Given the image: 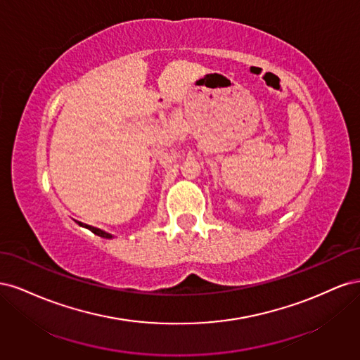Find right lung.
Listing matches in <instances>:
<instances>
[{
	"label": "right lung",
	"instance_id": "1",
	"mask_svg": "<svg viewBox=\"0 0 360 360\" xmlns=\"http://www.w3.org/2000/svg\"><path fill=\"white\" fill-rule=\"evenodd\" d=\"M81 226H84V228H86V230H90L91 233H94L96 236H99V237H103V238H112V234H110V233H106V231H103V230H101V228H96V226H91V225H86V224H82V222H78Z\"/></svg>",
	"mask_w": 360,
	"mask_h": 360
}]
</instances>
